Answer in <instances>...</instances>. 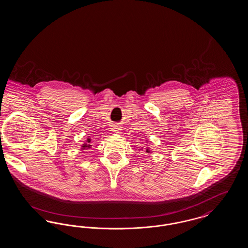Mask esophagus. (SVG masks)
Segmentation results:
<instances>
[{"label": "esophagus", "instance_id": "obj_1", "mask_svg": "<svg viewBox=\"0 0 248 248\" xmlns=\"http://www.w3.org/2000/svg\"><path fill=\"white\" fill-rule=\"evenodd\" d=\"M111 129H112V132L119 134V133H121V130H122V128H121V126H119V125L116 124V125H113Z\"/></svg>", "mask_w": 248, "mask_h": 248}]
</instances>
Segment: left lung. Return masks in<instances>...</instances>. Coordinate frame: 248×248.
<instances>
[{"label":"left lung","mask_w":248,"mask_h":248,"mask_svg":"<svg viewBox=\"0 0 248 248\" xmlns=\"http://www.w3.org/2000/svg\"><path fill=\"white\" fill-rule=\"evenodd\" d=\"M141 151H143V149H142ZM145 152L147 153V154H150L151 153V150L149 149V147L148 148H146V150H145Z\"/></svg>","instance_id":"obj_1"}]
</instances>
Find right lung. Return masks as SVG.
<instances>
[{
  "mask_svg": "<svg viewBox=\"0 0 248 248\" xmlns=\"http://www.w3.org/2000/svg\"><path fill=\"white\" fill-rule=\"evenodd\" d=\"M92 147V145H91V139H87L86 140V142L85 143H83V145H82V150H87V149H90Z\"/></svg>",
  "mask_w": 248,
  "mask_h": 248,
  "instance_id": "1",
  "label": "right lung"
}]
</instances>
